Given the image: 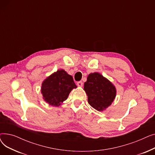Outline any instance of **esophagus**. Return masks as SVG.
Instances as JSON below:
<instances>
[{"label": "esophagus", "mask_w": 155, "mask_h": 155, "mask_svg": "<svg viewBox=\"0 0 155 155\" xmlns=\"http://www.w3.org/2000/svg\"><path fill=\"white\" fill-rule=\"evenodd\" d=\"M77 85L78 87H82L83 86V82H82V81H80V82H77Z\"/></svg>", "instance_id": "esophagus-1"}]
</instances>
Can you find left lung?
<instances>
[{
  "label": "left lung",
  "instance_id": "1",
  "mask_svg": "<svg viewBox=\"0 0 155 155\" xmlns=\"http://www.w3.org/2000/svg\"><path fill=\"white\" fill-rule=\"evenodd\" d=\"M84 91L88 96V102L95 109L102 111L108 107L116 95L115 87L99 73H93L87 77Z\"/></svg>",
  "mask_w": 155,
  "mask_h": 155
}]
</instances>
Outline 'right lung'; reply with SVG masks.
Returning <instances> with one entry per match:
<instances>
[{
  "label": "right lung",
  "instance_id": "1",
  "mask_svg": "<svg viewBox=\"0 0 155 155\" xmlns=\"http://www.w3.org/2000/svg\"><path fill=\"white\" fill-rule=\"evenodd\" d=\"M77 88L72 76L63 70H58L42 84L43 99L50 105L58 106L66 100L73 88Z\"/></svg>",
  "mask_w": 155,
  "mask_h": 155
}]
</instances>
